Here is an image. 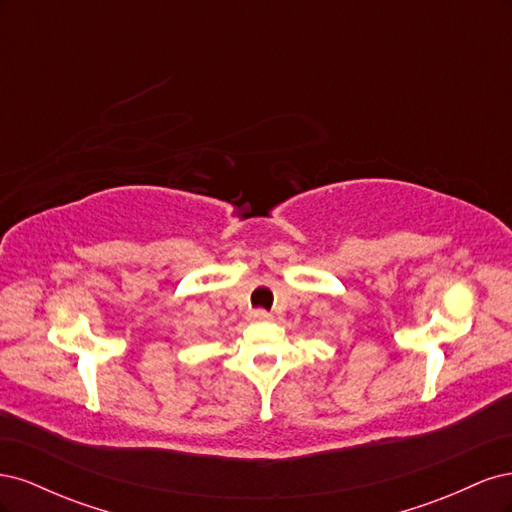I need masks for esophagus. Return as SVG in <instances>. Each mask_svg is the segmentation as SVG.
I'll return each instance as SVG.
<instances>
[{
    "label": "esophagus",
    "instance_id": "obj_1",
    "mask_svg": "<svg viewBox=\"0 0 512 512\" xmlns=\"http://www.w3.org/2000/svg\"><path fill=\"white\" fill-rule=\"evenodd\" d=\"M250 318L254 322H265V320H271V314L267 312V309H254V312L250 314Z\"/></svg>",
    "mask_w": 512,
    "mask_h": 512
}]
</instances>
